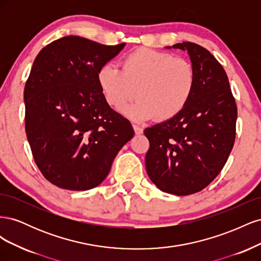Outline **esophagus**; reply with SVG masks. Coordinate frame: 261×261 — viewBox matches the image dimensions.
Masks as SVG:
<instances>
[{"instance_id":"obj_1","label":"esophagus","mask_w":261,"mask_h":261,"mask_svg":"<svg viewBox=\"0 0 261 261\" xmlns=\"http://www.w3.org/2000/svg\"><path fill=\"white\" fill-rule=\"evenodd\" d=\"M133 128H134V132H135L136 135H140V134H143V132H144V129L138 125H133Z\"/></svg>"}]
</instances>
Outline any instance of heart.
I'll list each match as a JSON object with an SVG mask.
<instances>
[{
    "mask_svg": "<svg viewBox=\"0 0 261 261\" xmlns=\"http://www.w3.org/2000/svg\"><path fill=\"white\" fill-rule=\"evenodd\" d=\"M122 69L107 63L98 70L102 96L114 110H121L136 96L135 103L124 110L133 120L145 121L156 115L171 120L191 102L197 85L192 62L167 52L140 48L126 54Z\"/></svg>",
    "mask_w": 261,
    "mask_h": 261,
    "instance_id": "obj_1",
    "label": "heart"
}]
</instances>
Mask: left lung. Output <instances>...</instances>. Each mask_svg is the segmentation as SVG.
Masks as SVG:
<instances>
[{
	"label": "left lung",
	"mask_w": 261,
	"mask_h": 261,
	"mask_svg": "<svg viewBox=\"0 0 261 261\" xmlns=\"http://www.w3.org/2000/svg\"><path fill=\"white\" fill-rule=\"evenodd\" d=\"M171 48L187 51L197 85L178 115L145 129L146 170L162 192L186 196L202 191L223 169L234 145L238 108L224 68L207 49L193 42Z\"/></svg>",
	"instance_id": "8db88e82"
}]
</instances>
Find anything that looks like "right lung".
I'll return each mask as SVG.
<instances>
[{
	"label": "right lung",
	"instance_id": "right-lung-1",
	"mask_svg": "<svg viewBox=\"0 0 261 261\" xmlns=\"http://www.w3.org/2000/svg\"><path fill=\"white\" fill-rule=\"evenodd\" d=\"M124 46L67 36L37 55L23 90L25 128L37 167L55 186H98L134 136L127 118L106 102L97 80L100 67Z\"/></svg>",
	"mask_w": 261,
	"mask_h": 261
}]
</instances>
